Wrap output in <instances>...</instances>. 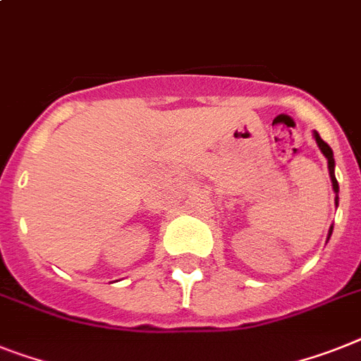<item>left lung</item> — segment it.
<instances>
[{"label":"left lung","instance_id":"left-lung-1","mask_svg":"<svg viewBox=\"0 0 361 361\" xmlns=\"http://www.w3.org/2000/svg\"><path fill=\"white\" fill-rule=\"evenodd\" d=\"M314 138L315 142H317V145H319L321 153L326 157V160H329V173H330V180H332V188H334L336 192V207H338V192H339V186H338V180H336V175H334V168H336V162H334V153H332V149H330V145L326 144V142H323L321 140V136L317 133H314ZM330 234H332V227H330V232H329V238Z\"/></svg>","mask_w":361,"mask_h":361}]
</instances>
